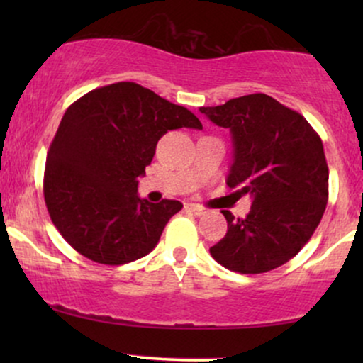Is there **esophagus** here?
Returning <instances> with one entry per match:
<instances>
[{"label": "esophagus", "instance_id": "obj_1", "mask_svg": "<svg viewBox=\"0 0 363 363\" xmlns=\"http://www.w3.org/2000/svg\"><path fill=\"white\" fill-rule=\"evenodd\" d=\"M186 210L191 211V213L198 215V216L206 213V208H203V206H199V205H186Z\"/></svg>", "mask_w": 363, "mask_h": 363}]
</instances>
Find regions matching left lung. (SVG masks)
I'll list each match as a JSON object with an SVG mask.
<instances>
[{
	"label": "left lung",
	"mask_w": 363,
	"mask_h": 363,
	"mask_svg": "<svg viewBox=\"0 0 363 363\" xmlns=\"http://www.w3.org/2000/svg\"><path fill=\"white\" fill-rule=\"evenodd\" d=\"M230 129L234 164L227 186L251 196L245 218L228 210L227 234L210 247L230 272L257 274L285 264L309 242L328 203L329 170L323 141L302 114L266 94L199 109Z\"/></svg>",
	"instance_id": "1"
}]
</instances>
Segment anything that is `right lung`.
<instances>
[{
	"label": "right lung",
	"instance_id": "obj_1",
	"mask_svg": "<svg viewBox=\"0 0 363 363\" xmlns=\"http://www.w3.org/2000/svg\"><path fill=\"white\" fill-rule=\"evenodd\" d=\"M179 128L203 126L186 107L133 82L91 90L66 109L45 158L44 199L74 251L119 266L155 247L182 203L141 199L138 177L158 140Z\"/></svg>",
	"mask_w": 363,
	"mask_h": 363
}]
</instances>
